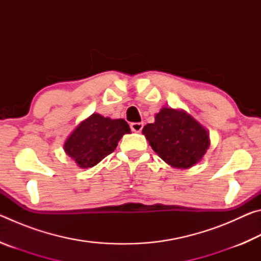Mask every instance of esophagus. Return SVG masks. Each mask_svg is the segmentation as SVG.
<instances>
[{
	"mask_svg": "<svg viewBox=\"0 0 261 261\" xmlns=\"http://www.w3.org/2000/svg\"><path fill=\"white\" fill-rule=\"evenodd\" d=\"M143 126H144V124H143V123H140V122L131 123V124H130L131 130L134 132H140L141 130H143Z\"/></svg>",
	"mask_w": 261,
	"mask_h": 261,
	"instance_id": "1",
	"label": "esophagus"
}]
</instances>
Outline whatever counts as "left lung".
<instances>
[{
	"instance_id": "8db88e82",
	"label": "left lung",
	"mask_w": 261,
	"mask_h": 261,
	"mask_svg": "<svg viewBox=\"0 0 261 261\" xmlns=\"http://www.w3.org/2000/svg\"><path fill=\"white\" fill-rule=\"evenodd\" d=\"M143 134L163 161L180 169L199 162L210 146L204 127L185 112L173 108H162L155 122L144 126Z\"/></svg>"
}]
</instances>
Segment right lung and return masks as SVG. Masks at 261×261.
Here are the masks:
<instances>
[{
	"mask_svg": "<svg viewBox=\"0 0 261 261\" xmlns=\"http://www.w3.org/2000/svg\"><path fill=\"white\" fill-rule=\"evenodd\" d=\"M130 126L123 118L93 114L79 124L64 144V151L81 168H91L115 151Z\"/></svg>",
	"mask_w": 261,
	"mask_h": 261,
	"instance_id": "1",
	"label": "right lung"
}]
</instances>
